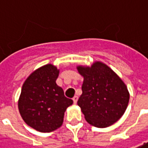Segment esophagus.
Masks as SVG:
<instances>
[{
	"label": "esophagus",
	"instance_id": "esophagus-1",
	"mask_svg": "<svg viewBox=\"0 0 148 148\" xmlns=\"http://www.w3.org/2000/svg\"><path fill=\"white\" fill-rule=\"evenodd\" d=\"M73 101H74V104H76V103H77V101H78V96H74V98H73Z\"/></svg>",
	"mask_w": 148,
	"mask_h": 148
}]
</instances>
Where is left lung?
I'll use <instances>...</instances> for the list:
<instances>
[{"label":"left lung","mask_w":148,"mask_h":148,"mask_svg":"<svg viewBox=\"0 0 148 148\" xmlns=\"http://www.w3.org/2000/svg\"><path fill=\"white\" fill-rule=\"evenodd\" d=\"M84 77L82 94L78 100L87 122L96 127H107L124 114L129 92L124 82L111 68L100 61L91 66H77Z\"/></svg>","instance_id":"1"}]
</instances>
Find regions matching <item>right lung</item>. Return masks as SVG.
Wrapping results in <instances>:
<instances>
[{"label":"right lung","mask_w":148,"mask_h":148,"mask_svg":"<svg viewBox=\"0 0 148 148\" xmlns=\"http://www.w3.org/2000/svg\"><path fill=\"white\" fill-rule=\"evenodd\" d=\"M60 69L48 64L36 69L23 84L18 100L19 112L24 122L36 131L50 132L63 123L64 112L73 104L56 79Z\"/></svg>","instance_id":"1"}]
</instances>
